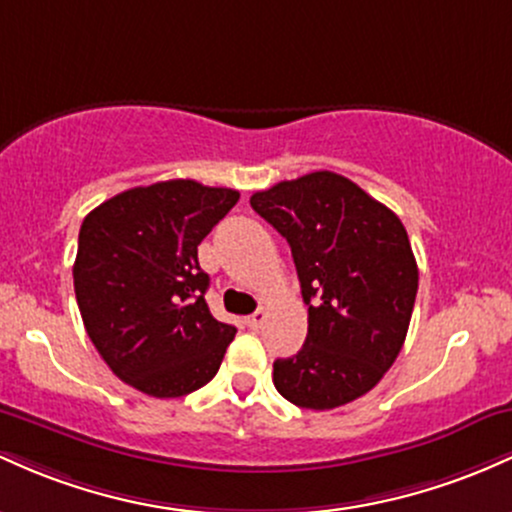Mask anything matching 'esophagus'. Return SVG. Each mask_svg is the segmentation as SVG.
<instances>
[{"mask_svg":"<svg viewBox=\"0 0 512 512\" xmlns=\"http://www.w3.org/2000/svg\"><path fill=\"white\" fill-rule=\"evenodd\" d=\"M266 319H268L266 309H258V312L251 314V317H246V326H249V329H261V326L266 324Z\"/></svg>","mask_w":512,"mask_h":512,"instance_id":"obj_1","label":"esophagus"}]
</instances>
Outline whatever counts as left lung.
Here are the masks:
<instances>
[{
	"instance_id": "1",
	"label": "left lung",
	"mask_w": 512,
	"mask_h": 512,
	"mask_svg": "<svg viewBox=\"0 0 512 512\" xmlns=\"http://www.w3.org/2000/svg\"><path fill=\"white\" fill-rule=\"evenodd\" d=\"M251 208L287 239L309 312L307 341L273 363L287 401L329 411L382 380L404 346L418 266L387 205L333 171L251 195Z\"/></svg>"
}]
</instances>
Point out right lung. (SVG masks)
<instances>
[{
  "label": "right lung",
  "instance_id": "obj_1",
  "mask_svg": "<svg viewBox=\"0 0 512 512\" xmlns=\"http://www.w3.org/2000/svg\"><path fill=\"white\" fill-rule=\"evenodd\" d=\"M239 191L191 179L113 195L79 229L74 292L91 343L113 375L157 399L208 384L232 343L210 314L198 244L237 205Z\"/></svg>",
  "mask_w": 512,
  "mask_h": 512
}]
</instances>
